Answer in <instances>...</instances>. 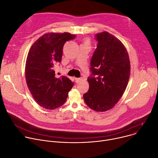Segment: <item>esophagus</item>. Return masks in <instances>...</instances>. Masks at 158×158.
Wrapping results in <instances>:
<instances>
[{"label": "esophagus", "instance_id": "34e87169", "mask_svg": "<svg viewBox=\"0 0 158 158\" xmlns=\"http://www.w3.org/2000/svg\"><path fill=\"white\" fill-rule=\"evenodd\" d=\"M75 81H76L77 83H78V82L81 81L83 79H82V78H75Z\"/></svg>", "mask_w": 158, "mask_h": 158}]
</instances>
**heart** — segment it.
I'll return each mask as SVG.
<instances>
[{
	"label": "heart",
	"instance_id": "1",
	"mask_svg": "<svg viewBox=\"0 0 158 158\" xmlns=\"http://www.w3.org/2000/svg\"><path fill=\"white\" fill-rule=\"evenodd\" d=\"M83 43L84 44H90V40L89 39H85L83 41Z\"/></svg>",
	"mask_w": 158,
	"mask_h": 158
}]
</instances>
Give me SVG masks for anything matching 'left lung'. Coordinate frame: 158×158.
Segmentation results:
<instances>
[{
    "label": "left lung",
    "mask_w": 158,
    "mask_h": 158,
    "mask_svg": "<svg viewBox=\"0 0 158 158\" xmlns=\"http://www.w3.org/2000/svg\"><path fill=\"white\" fill-rule=\"evenodd\" d=\"M97 48L90 62L89 91L83 98L91 109L106 112L113 108L128 84L131 64L126 48L108 32L97 33Z\"/></svg>",
    "instance_id": "1"
}]
</instances>
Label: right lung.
<instances>
[{"label": "right lung", "mask_w": 158, "mask_h": 158, "mask_svg": "<svg viewBox=\"0 0 158 158\" xmlns=\"http://www.w3.org/2000/svg\"><path fill=\"white\" fill-rule=\"evenodd\" d=\"M69 32L46 33L32 45L27 55L25 77L28 89L41 107L53 110L63 105L73 83L55 77L54 68L61 61L64 43L75 38Z\"/></svg>", "instance_id": "right-lung-1"}]
</instances>
